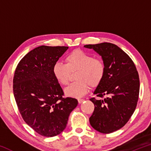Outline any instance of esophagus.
<instances>
[{"label": "esophagus", "instance_id": "esophagus-1", "mask_svg": "<svg viewBox=\"0 0 151 151\" xmlns=\"http://www.w3.org/2000/svg\"><path fill=\"white\" fill-rule=\"evenodd\" d=\"M84 101H85V100H84V99H78V102L79 104H81V103H83Z\"/></svg>", "mask_w": 151, "mask_h": 151}]
</instances>
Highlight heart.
Masks as SVG:
<instances>
[{
	"mask_svg": "<svg viewBox=\"0 0 151 151\" xmlns=\"http://www.w3.org/2000/svg\"><path fill=\"white\" fill-rule=\"evenodd\" d=\"M66 65L57 63L53 66L52 73L60 85L69 83L71 73L77 72V81L66 88L68 96L80 98L88 93L90 86L96 88L101 85L106 75V66L104 61L81 49L74 50L65 58Z\"/></svg>",
	"mask_w": 151,
	"mask_h": 151,
	"instance_id": "b5f03b06",
	"label": "heart"
}]
</instances>
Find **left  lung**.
<instances>
[{"mask_svg":"<svg viewBox=\"0 0 151 151\" xmlns=\"http://www.w3.org/2000/svg\"><path fill=\"white\" fill-rule=\"evenodd\" d=\"M100 55L106 66V75L91 98L94 109L89 121L97 131L108 134L124 127L133 114L139 100V76L126 52L110 42L86 45Z\"/></svg>","mask_w":151,"mask_h":151,"instance_id":"obj_1","label":"left lung"}]
</instances>
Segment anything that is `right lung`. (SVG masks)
Segmentation results:
<instances>
[{
	"mask_svg": "<svg viewBox=\"0 0 151 151\" xmlns=\"http://www.w3.org/2000/svg\"><path fill=\"white\" fill-rule=\"evenodd\" d=\"M68 47L40 46L20 60L14 71L13 93L20 114L26 123L42 136L62 132L78 101L64 98V92L52 68Z\"/></svg>",
	"mask_w": 151,
	"mask_h": 151,
	"instance_id": "obj_1",
	"label": "right lung"
}]
</instances>
